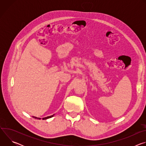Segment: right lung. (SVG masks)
I'll list each match as a JSON object with an SVG mask.
<instances>
[{
    "label": "right lung",
    "instance_id": "right-lung-1",
    "mask_svg": "<svg viewBox=\"0 0 146 146\" xmlns=\"http://www.w3.org/2000/svg\"><path fill=\"white\" fill-rule=\"evenodd\" d=\"M54 115H55V114H53V115H50V116L46 117H44V118H43V119H48V118H50L52 117H53ZM32 117H33V118H36V119H41L40 118H38V117H35V116H32Z\"/></svg>",
    "mask_w": 146,
    "mask_h": 146
}]
</instances>
